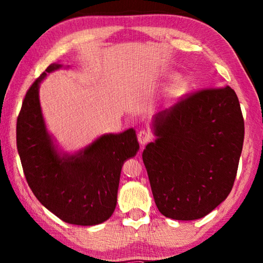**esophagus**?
<instances>
[{
  "label": "esophagus",
  "instance_id": "1",
  "mask_svg": "<svg viewBox=\"0 0 263 263\" xmlns=\"http://www.w3.org/2000/svg\"><path fill=\"white\" fill-rule=\"evenodd\" d=\"M137 137H138V141H139V144L142 146L146 145L147 142L152 140V135H151V133L146 130H141L138 132Z\"/></svg>",
  "mask_w": 263,
  "mask_h": 263
}]
</instances>
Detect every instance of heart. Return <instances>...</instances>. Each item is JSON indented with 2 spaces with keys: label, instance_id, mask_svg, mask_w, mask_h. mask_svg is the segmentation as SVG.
I'll list each match as a JSON object with an SVG mask.
<instances>
[{
  "label": "heart",
  "instance_id": "1",
  "mask_svg": "<svg viewBox=\"0 0 263 263\" xmlns=\"http://www.w3.org/2000/svg\"><path fill=\"white\" fill-rule=\"evenodd\" d=\"M175 87H176V88H179V87H181V82H177V83L175 84Z\"/></svg>",
  "mask_w": 263,
  "mask_h": 263
}]
</instances>
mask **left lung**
Instances as JSON below:
<instances>
[{
    "mask_svg": "<svg viewBox=\"0 0 263 263\" xmlns=\"http://www.w3.org/2000/svg\"><path fill=\"white\" fill-rule=\"evenodd\" d=\"M157 139L142 152L159 211L176 220L199 219L232 190L245 124L232 88L202 89L155 116Z\"/></svg>",
    "mask_w": 263,
    "mask_h": 263,
    "instance_id": "obj_1",
    "label": "left lung"
}]
</instances>
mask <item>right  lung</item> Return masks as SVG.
<instances>
[{
    "label": "right lung",
    "instance_id": "right-lung-1",
    "mask_svg": "<svg viewBox=\"0 0 263 263\" xmlns=\"http://www.w3.org/2000/svg\"><path fill=\"white\" fill-rule=\"evenodd\" d=\"M61 67L52 64L29 88L17 118L16 140L26 182L35 197L61 220L91 226L109 219L117 203L122 166L135 157L133 128L104 135L75 155L58 153L39 103V83Z\"/></svg>",
    "mask_w": 263,
    "mask_h": 263
}]
</instances>
